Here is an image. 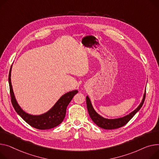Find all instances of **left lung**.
Segmentation results:
<instances>
[{"label":"left lung","mask_w":159,"mask_h":159,"mask_svg":"<svg viewBox=\"0 0 159 159\" xmlns=\"http://www.w3.org/2000/svg\"><path fill=\"white\" fill-rule=\"evenodd\" d=\"M145 97H146V90L143 95V100L138 107H137L134 111L130 112L129 114L123 116L122 118H116V119L105 118L102 117V116H101L100 114H98L94 109L92 103L91 102V100L88 96L86 97V104H87V108H88L89 116L91 118V120H93V121L102 129L111 130V129H116L120 128L121 126H124L127 123L133 118V116L142 107L145 100Z\"/></svg>","instance_id":"obj_1"}]
</instances>
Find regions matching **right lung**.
Listing matches in <instances>:
<instances>
[{
    "label": "right lung",
    "instance_id": "obj_1",
    "mask_svg": "<svg viewBox=\"0 0 159 159\" xmlns=\"http://www.w3.org/2000/svg\"><path fill=\"white\" fill-rule=\"evenodd\" d=\"M11 67L9 73V84L11 98L13 106L22 118L33 127L39 130H47L54 128L61 124L66 116V108L74 95L78 93L77 90H73L63 94L49 111L40 115H32L25 112L18 105L13 90L11 80Z\"/></svg>",
    "mask_w": 159,
    "mask_h": 159
}]
</instances>
